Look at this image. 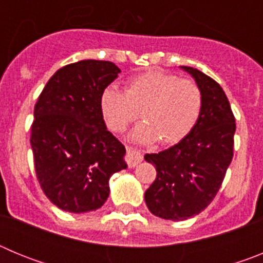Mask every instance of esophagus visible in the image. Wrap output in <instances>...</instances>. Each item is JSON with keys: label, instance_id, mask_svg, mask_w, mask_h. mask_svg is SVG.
I'll use <instances>...</instances> for the list:
<instances>
[{"label": "esophagus", "instance_id": "esophagus-1", "mask_svg": "<svg viewBox=\"0 0 263 263\" xmlns=\"http://www.w3.org/2000/svg\"><path fill=\"white\" fill-rule=\"evenodd\" d=\"M126 162L127 164H129L130 168H133V167H136L137 164L142 162V154L139 152H136V150H132V148L127 147Z\"/></svg>", "mask_w": 263, "mask_h": 263}]
</instances>
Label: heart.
I'll use <instances>...</instances> for the list:
<instances>
[{
    "label": "heart",
    "mask_w": 263,
    "mask_h": 263,
    "mask_svg": "<svg viewBox=\"0 0 263 263\" xmlns=\"http://www.w3.org/2000/svg\"><path fill=\"white\" fill-rule=\"evenodd\" d=\"M201 108L203 93L194 80L160 71L130 79L125 92L106 87L100 96L101 113L113 132H122L138 120L141 111L143 122L130 133V138L141 143L182 141L196 125Z\"/></svg>",
    "instance_id": "heart-1"
}]
</instances>
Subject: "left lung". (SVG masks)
<instances>
[{
  "instance_id": "1",
  "label": "left lung",
  "mask_w": 263,
  "mask_h": 263,
  "mask_svg": "<svg viewBox=\"0 0 263 263\" xmlns=\"http://www.w3.org/2000/svg\"><path fill=\"white\" fill-rule=\"evenodd\" d=\"M203 93V108L194 129L176 145L158 154H146L157 178L146 190L145 201L153 215L183 221L210 205L233 158L236 120L222 88L192 67L182 66Z\"/></svg>"
}]
</instances>
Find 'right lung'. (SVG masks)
<instances>
[{"label": "right lung", "mask_w": 263, "mask_h": 263, "mask_svg": "<svg viewBox=\"0 0 263 263\" xmlns=\"http://www.w3.org/2000/svg\"><path fill=\"white\" fill-rule=\"evenodd\" d=\"M120 72L105 60L72 63L51 76L36 101L30 138L36 178L62 211L101 208L110 176L127 167L125 146L106 129L100 109V96Z\"/></svg>", "instance_id": "obj_1"}]
</instances>
